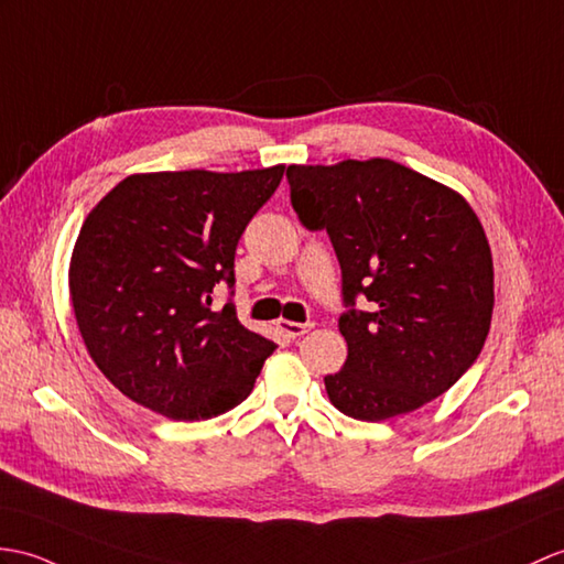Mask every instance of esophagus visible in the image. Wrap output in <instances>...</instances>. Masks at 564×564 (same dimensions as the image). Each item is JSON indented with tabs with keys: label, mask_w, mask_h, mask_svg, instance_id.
Returning <instances> with one entry per match:
<instances>
[{
	"label": "esophagus",
	"mask_w": 564,
	"mask_h": 564,
	"mask_svg": "<svg viewBox=\"0 0 564 564\" xmlns=\"http://www.w3.org/2000/svg\"><path fill=\"white\" fill-rule=\"evenodd\" d=\"M279 329L288 336V338H300V336H305L307 332H312L314 329V324L312 322H288V319H281L279 322Z\"/></svg>",
	"instance_id": "obj_1"
}]
</instances>
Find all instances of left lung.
I'll return each mask as SVG.
<instances>
[{
	"instance_id": "1",
	"label": "left lung",
	"mask_w": 564,
	"mask_h": 564,
	"mask_svg": "<svg viewBox=\"0 0 564 564\" xmlns=\"http://www.w3.org/2000/svg\"><path fill=\"white\" fill-rule=\"evenodd\" d=\"M285 177L300 223L326 230L341 264L348 358L324 377L332 403L379 423L442 397L490 332L492 254L474 208L387 159L288 165Z\"/></svg>"
}]
</instances>
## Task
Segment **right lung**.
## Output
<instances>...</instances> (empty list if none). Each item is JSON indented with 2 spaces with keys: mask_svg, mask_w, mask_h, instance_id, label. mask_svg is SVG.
I'll return each mask as SVG.
<instances>
[{
  "mask_svg": "<svg viewBox=\"0 0 564 564\" xmlns=\"http://www.w3.org/2000/svg\"><path fill=\"white\" fill-rule=\"evenodd\" d=\"M283 170L129 175L88 214L72 305L90 358L127 399L170 421H206L250 397L276 344L238 319L235 250ZM218 282L231 291L220 311Z\"/></svg>",
  "mask_w": 564,
  "mask_h": 564,
  "instance_id": "add662e5",
  "label": "right lung"
}]
</instances>
